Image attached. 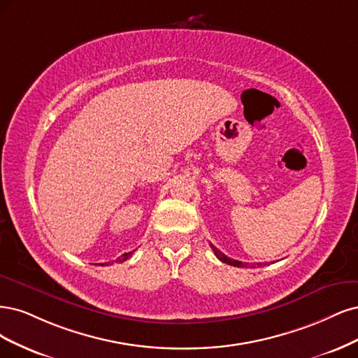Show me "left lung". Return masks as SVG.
Wrapping results in <instances>:
<instances>
[{"instance_id": "8db88e82", "label": "left lung", "mask_w": 358, "mask_h": 358, "mask_svg": "<svg viewBox=\"0 0 358 358\" xmlns=\"http://www.w3.org/2000/svg\"><path fill=\"white\" fill-rule=\"evenodd\" d=\"M211 248H213V251H214V255L217 256V259L218 260H222L223 263H227V264H230V266H236V268H256L255 264H250V263H244V262H239V260H234V259H230V257H227L226 255H223V252L218 250V248H215L213 244H211ZM257 266H262V263H257Z\"/></svg>"}]
</instances>
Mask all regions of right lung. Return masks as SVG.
I'll use <instances>...</instances> for the list:
<instances>
[{"label":"right lung","instance_id":"right-lung-1","mask_svg":"<svg viewBox=\"0 0 358 358\" xmlns=\"http://www.w3.org/2000/svg\"><path fill=\"white\" fill-rule=\"evenodd\" d=\"M132 252H134V251H131V252H124V255H122L120 257H117V259L114 260V262H116V263H122V262H124V260H128V259L132 256ZM103 264H106V263H103ZM107 264H110V262H108Z\"/></svg>","mask_w":358,"mask_h":358}]
</instances>
